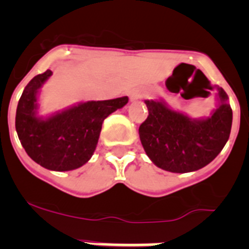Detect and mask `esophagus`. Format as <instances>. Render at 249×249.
Instances as JSON below:
<instances>
[{"label": "esophagus", "instance_id": "1", "mask_svg": "<svg viewBox=\"0 0 249 249\" xmlns=\"http://www.w3.org/2000/svg\"><path fill=\"white\" fill-rule=\"evenodd\" d=\"M142 97H143V92L141 91V89H132L131 93H129V98H131L132 102H136V101L141 100Z\"/></svg>", "mask_w": 249, "mask_h": 249}]
</instances>
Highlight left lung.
<instances>
[{"label": "left lung", "mask_w": 249, "mask_h": 249, "mask_svg": "<svg viewBox=\"0 0 249 249\" xmlns=\"http://www.w3.org/2000/svg\"><path fill=\"white\" fill-rule=\"evenodd\" d=\"M217 108L210 117L192 118L172 109L163 100H146L148 117L140 126L146 155L157 167L173 173L195 172L223 149L232 127V108L217 87Z\"/></svg>", "instance_id": "8db88e82"}]
</instances>
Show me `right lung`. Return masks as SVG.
Instances as JSON below:
<instances>
[{
	"instance_id": "1",
	"label": "right lung",
	"mask_w": 249,
	"mask_h": 249,
	"mask_svg": "<svg viewBox=\"0 0 249 249\" xmlns=\"http://www.w3.org/2000/svg\"><path fill=\"white\" fill-rule=\"evenodd\" d=\"M51 76L52 71L47 70L25 87L17 106L16 131L22 147L36 163L65 172L91 160L105 118L126 106L128 97L80 102L42 117L38 114V94Z\"/></svg>"
}]
</instances>
